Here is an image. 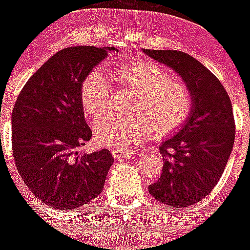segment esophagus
Segmentation results:
<instances>
[{"mask_svg": "<svg viewBox=\"0 0 250 250\" xmlns=\"http://www.w3.org/2000/svg\"><path fill=\"white\" fill-rule=\"evenodd\" d=\"M112 156L114 158H127V156L138 155V151L134 150H125V149H115L112 150Z\"/></svg>", "mask_w": 250, "mask_h": 250, "instance_id": "34e87169", "label": "esophagus"}]
</instances>
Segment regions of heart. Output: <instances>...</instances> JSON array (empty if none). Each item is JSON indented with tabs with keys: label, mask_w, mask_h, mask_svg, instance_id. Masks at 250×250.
<instances>
[{
	"label": "heart",
	"mask_w": 250,
	"mask_h": 250,
	"mask_svg": "<svg viewBox=\"0 0 250 250\" xmlns=\"http://www.w3.org/2000/svg\"><path fill=\"white\" fill-rule=\"evenodd\" d=\"M112 77L135 94L126 118H104L95 124L94 136L101 146L129 149L139 141L176 131L190 115L193 95L189 86L150 61H135L112 70ZM83 112L92 120L109 107V83L100 71H91L80 86Z\"/></svg>",
	"instance_id": "obj_1"
}]
</instances>
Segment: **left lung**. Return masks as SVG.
Masks as SVG:
<instances>
[{"instance_id":"8db88e82","label":"left lung","mask_w":250,"mask_h":250,"mask_svg":"<svg viewBox=\"0 0 250 250\" xmlns=\"http://www.w3.org/2000/svg\"><path fill=\"white\" fill-rule=\"evenodd\" d=\"M143 52L173 68L193 95L189 118L159 147L164 165L149 193L167 205L190 207L213 190L230 156L235 138L230 99L215 75L190 55L149 48Z\"/></svg>"}]
</instances>
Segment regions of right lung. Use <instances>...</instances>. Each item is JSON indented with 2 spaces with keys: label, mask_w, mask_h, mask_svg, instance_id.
<instances>
[{
  "label": "right lung",
  "mask_w": 250,
  "mask_h": 250,
  "mask_svg": "<svg viewBox=\"0 0 250 250\" xmlns=\"http://www.w3.org/2000/svg\"><path fill=\"white\" fill-rule=\"evenodd\" d=\"M114 47L59 51L30 77L12 111V151L22 180L41 202L60 210L87 204L103 191L114 158L107 149L80 154L91 139L80 86Z\"/></svg>",
  "instance_id": "obj_1"
}]
</instances>
